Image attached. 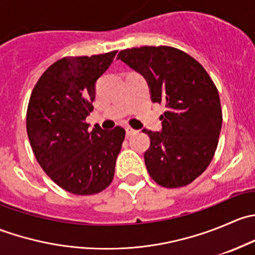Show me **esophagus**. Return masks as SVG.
Masks as SVG:
<instances>
[{"label":"esophagus","instance_id":"obj_1","mask_svg":"<svg viewBox=\"0 0 255 255\" xmlns=\"http://www.w3.org/2000/svg\"><path fill=\"white\" fill-rule=\"evenodd\" d=\"M135 132H137V130L133 129V128H130V127H126V134H127L128 137H129V135H132V134H134Z\"/></svg>","mask_w":255,"mask_h":255}]
</instances>
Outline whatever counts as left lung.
Returning <instances> with one entry per match:
<instances>
[{
  "instance_id": "8db88e82",
  "label": "left lung",
  "mask_w": 255,
  "mask_h": 255,
  "mask_svg": "<svg viewBox=\"0 0 255 255\" xmlns=\"http://www.w3.org/2000/svg\"><path fill=\"white\" fill-rule=\"evenodd\" d=\"M117 59L146 80L151 101L165 104L161 130L143 129L150 138L144 153L149 175L164 187L186 186L210 165L220 138L222 111L212 79L176 48L126 49Z\"/></svg>"
}]
</instances>
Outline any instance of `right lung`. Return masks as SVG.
<instances>
[{
  "mask_svg": "<svg viewBox=\"0 0 255 255\" xmlns=\"http://www.w3.org/2000/svg\"><path fill=\"white\" fill-rule=\"evenodd\" d=\"M117 51L66 56L44 71L33 89L27 110V133L35 159L56 185L75 195L106 189L126 130H106L85 122L94 110L96 81Z\"/></svg>",
  "mask_w": 255,
  "mask_h": 255,
  "instance_id": "1",
  "label": "right lung"
}]
</instances>
